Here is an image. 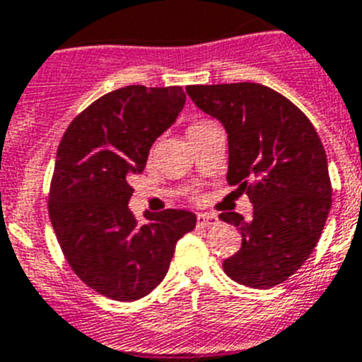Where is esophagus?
Instances as JSON below:
<instances>
[{
  "label": "esophagus",
  "mask_w": 362,
  "mask_h": 362,
  "mask_svg": "<svg viewBox=\"0 0 362 362\" xmlns=\"http://www.w3.org/2000/svg\"><path fill=\"white\" fill-rule=\"evenodd\" d=\"M217 223V216L214 214H199L197 216V225L199 226H212Z\"/></svg>",
  "instance_id": "34e87169"
}]
</instances>
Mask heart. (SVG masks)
I'll return each instance as SVG.
<instances>
[{
  "label": "heart",
  "mask_w": 362,
  "mask_h": 362,
  "mask_svg": "<svg viewBox=\"0 0 362 362\" xmlns=\"http://www.w3.org/2000/svg\"><path fill=\"white\" fill-rule=\"evenodd\" d=\"M206 124H210V121H204V119H199V121H194V123H190V127H188V130H194V129H201V127H206ZM187 130V132H188Z\"/></svg>",
  "instance_id": "1"
}]
</instances>
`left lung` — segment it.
I'll use <instances>...</instances> for the list:
<instances>
[{"mask_svg":"<svg viewBox=\"0 0 362 362\" xmlns=\"http://www.w3.org/2000/svg\"><path fill=\"white\" fill-rule=\"evenodd\" d=\"M199 110L228 136L226 181L246 190L254 216L221 214L241 232V248L225 259L226 276L252 288L288 279L317 245L332 206L328 159L308 117L259 83L190 85Z\"/></svg>","mask_w":362,"mask_h":362,"instance_id":"obj_1","label":"left lung"}]
</instances>
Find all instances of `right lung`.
Returning <instances> with one entry per match:
<instances>
[{
  "label": "right lung",
  "mask_w": 362,
  "mask_h": 362,
  "mask_svg": "<svg viewBox=\"0 0 362 362\" xmlns=\"http://www.w3.org/2000/svg\"><path fill=\"white\" fill-rule=\"evenodd\" d=\"M185 101L181 86H124L83 110L59 143L49 197L54 232L79 279L110 299L148 296L165 279L175 243L196 228L188 210H146L137 223L129 209V177L145 170Z\"/></svg>",
  "instance_id": "right-lung-1"
}]
</instances>
